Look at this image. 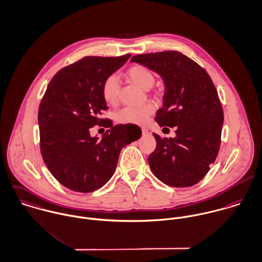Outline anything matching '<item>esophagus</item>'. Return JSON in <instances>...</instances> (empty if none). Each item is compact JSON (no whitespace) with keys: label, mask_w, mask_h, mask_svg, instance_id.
I'll return each mask as SVG.
<instances>
[{"label":"esophagus","mask_w":262,"mask_h":262,"mask_svg":"<svg viewBox=\"0 0 262 262\" xmlns=\"http://www.w3.org/2000/svg\"><path fill=\"white\" fill-rule=\"evenodd\" d=\"M141 131H142V134H143V135L148 134V130H147L146 128H141Z\"/></svg>","instance_id":"obj_1"}]
</instances>
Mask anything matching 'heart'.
<instances>
[{
  "label": "heart",
  "mask_w": 262,
  "mask_h": 262,
  "mask_svg": "<svg viewBox=\"0 0 262 262\" xmlns=\"http://www.w3.org/2000/svg\"><path fill=\"white\" fill-rule=\"evenodd\" d=\"M126 77L133 83L140 88L147 89L155 83V76L150 70L141 65H134L126 72ZM120 82L115 75L107 76L102 85L101 94L104 101L108 104H116L119 99ZM156 106L154 103L148 102L141 106H126L115 115V120L119 124L143 125L148 118L154 114Z\"/></svg>",
  "instance_id": "obj_1"
}]
</instances>
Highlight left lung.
Masks as SVG:
<instances>
[{"label":"left lung","mask_w":262,"mask_h":262,"mask_svg":"<svg viewBox=\"0 0 262 262\" xmlns=\"http://www.w3.org/2000/svg\"><path fill=\"white\" fill-rule=\"evenodd\" d=\"M131 62L158 73L165 84L164 103L157 112L161 127H176V137L157 140L148 164L171 187L197 184L214 163L221 145L224 112L215 86L196 62L180 52L137 55Z\"/></svg>","instance_id":"obj_1"}]
</instances>
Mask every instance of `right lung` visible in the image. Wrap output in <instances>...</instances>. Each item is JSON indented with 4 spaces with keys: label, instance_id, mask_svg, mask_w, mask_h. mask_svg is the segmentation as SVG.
Masks as SVG:
<instances>
[{
    "label": "right lung",
    "instance_id": "right-lung-1",
    "mask_svg": "<svg viewBox=\"0 0 262 262\" xmlns=\"http://www.w3.org/2000/svg\"><path fill=\"white\" fill-rule=\"evenodd\" d=\"M84 57L61 69L50 81L38 108L40 152L52 174L66 188L88 193L114 174L123 147L141 136L139 127L100 119L107 110L101 94L104 79L130 58ZM110 127L99 140L89 130Z\"/></svg>",
    "mask_w": 262,
    "mask_h": 262
}]
</instances>
